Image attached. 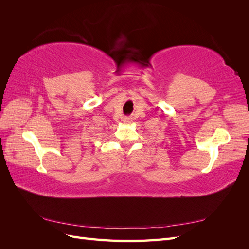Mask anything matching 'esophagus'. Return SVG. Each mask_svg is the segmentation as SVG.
Returning <instances> with one entry per match:
<instances>
[{"mask_svg": "<svg viewBox=\"0 0 249 249\" xmlns=\"http://www.w3.org/2000/svg\"><path fill=\"white\" fill-rule=\"evenodd\" d=\"M132 120H133V119H132L131 117H124V123L129 124H131V123H132Z\"/></svg>", "mask_w": 249, "mask_h": 249, "instance_id": "34e87169", "label": "esophagus"}]
</instances>
